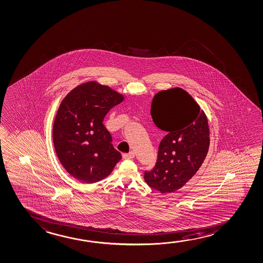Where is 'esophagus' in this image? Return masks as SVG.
<instances>
[{
  "label": "esophagus",
  "mask_w": 263,
  "mask_h": 263,
  "mask_svg": "<svg viewBox=\"0 0 263 263\" xmlns=\"http://www.w3.org/2000/svg\"><path fill=\"white\" fill-rule=\"evenodd\" d=\"M135 156V154H134V152H129V153H125V154H123V159H133Z\"/></svg>",
  "instance_id": "esophagus-1"
}]
</instances>
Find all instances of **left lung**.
<instances>
[{"instance_id":"obj_1","label":"left lung","mask_w":263,"mask_h":263,"mask_svg":"<svg viewBox=\"0 0 263 263\" xmlns=\"http://www.w3.org/2000/svg\"><path fill=\"white\" fill-rule=\"evenodd\" d=\"M154 124L167 133L154 168L144 173L151 188L162 194L182 188L196 174L208 153V118L196 101L180 87L161 90L151 104Z\"/></svg>"}]
</instances>
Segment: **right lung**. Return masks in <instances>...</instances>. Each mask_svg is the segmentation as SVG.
Instances as JSON below:
<instances>
[{
    "label": "right lung",
    "mask_w": 263,
    "mask_h": 263,
    "mask_svg": "<svg viewBox=\"0 0 263 263\" xmlns=\"http://www.w3.org/2000/svg\"><path fill=\"white\" fill-rule=\"evenodd\" d=\"M124 96L96 81L83 83L63 98L55 116L52 140L60 162L84 183L109 176L122 159L103 119Z\"/></svg>",
    "instance_id": "add662e5"
}]
</instances>
